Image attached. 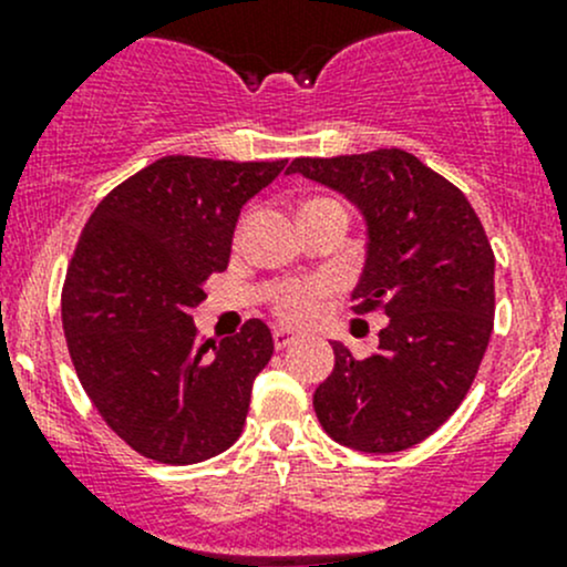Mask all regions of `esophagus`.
<instances>
[{
  "mask_svg": "<svg viewBox=\"0 0 567 567\" xmlns=\"http://www.w3.org/2000/svg\"><path fill=\"white\" fill-rule=\"evenodd\" d=\"M293 340H296L293 331H288V329L274 331V346H277L279 351H282V348H288V346H293Z\"/></svg>",
  "mask_w": 567,
  "mask_h": 567,
  "instance_id": "34e87169",
  "label": "esophagus"
}]
</instances>
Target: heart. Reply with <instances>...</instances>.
Segmentation results:
<instances>
[{"label":"heart","mask_w":567,"mask_h":567,"mask_svg":"<svg viewBox=\"0 0 567 567\" xmlns=\"http://www.w3.org/2000/svg\"><path fill=\"white\" fill-rule=\"evenodd\" d=\"M326 282H301L290 285L288 290H282V296L277 299L274 310L279 312V318H285L288 323H305V320L316 318L320 299L326 296Z\"/></svg>","instance_id":"b5f03b06"}]
</instances>
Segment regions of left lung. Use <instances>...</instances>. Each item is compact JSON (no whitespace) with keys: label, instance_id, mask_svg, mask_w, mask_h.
Returning a JSON list of instances; mask_svg holds the SVG:
<instances>
[{"label":"left lung","instance_id":"obj_1","mask_svg":"<svg viewBox=\"0 0 567 567\" xmlns=\"http://www.w3.org/2000/svg\"><path fill=\"white\" fill-rule=\"evenodd\" d=\"M301 173L346 194L368 221V260L353 312L384 310L379 351L342 342L312 405L334 442L400 453L453 416L494 331V249L458 186L400 147L296 158Z\"/></svg>","mask_w":567,"mask_h":567}]
</instances>
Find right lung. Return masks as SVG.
Listing matches in <instances>:
<instances>
[{"label": "right lung", "mask_w": 567, "mask_h": 567, "mask_svg": "<svg viewBox=\"0 0 567 567\" xmlns=\"http://www.w3.org/2000/svg\"><path fill=\"white\" fill-rule=\"evenodd\" d=\"M285 164L164 156L112 188L79 236L62 285L68 353L101 420L145 458L188 466L241 436L271 329L249 318L216 346L192 310L230 262L244 203Z\"/></svg>", "instance_id": "1"}]
</instances>
